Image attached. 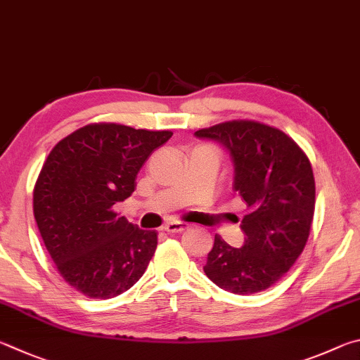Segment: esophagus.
Returning <instances> with one entry per match:
<instances>
[{
  "label": "esophagus",
  "instance_id": "1",
  "mask_svg": "<svg viewBox=\"0 0 360 360\" xmlns=\"http://www.w3.org/2000/svg\"><path fill=\"white\" fill-rule=\"evenodd\" d=\"M186 229H188V224L179 223V221H172L164 226V231L169 232V234H180V232H184Z\"/></svg>",
  "mask_w": 360,
  "mask_h": 360
}]
</instances>
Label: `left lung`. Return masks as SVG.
<instances>
[{
    "instance_id": "1",
    "label": "left lung",
    "mask_w": 360,
    "mask_h": 360,
    "mask_svg": "<svg viewBox=\"0 0 360 360\" xmlns=\"http://www.w3.org/2000/svg\"><path fill=\"white\" fill-rule=\"evenodd\" d=\"M194 136L229 151L232 188L248 210L242 248L215 236L204 272L224 291H264L294 266L310 236L316 191L311 164L291 137L257 122H228Z\"/></svg>"
}]
</instances>
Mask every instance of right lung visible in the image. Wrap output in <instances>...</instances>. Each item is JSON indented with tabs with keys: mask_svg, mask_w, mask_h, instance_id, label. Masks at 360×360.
Masks as SVG:
<instances>
[{
	"mask_svg": "<svg viewBox=\"0 0 360 360\" xmlns=\"http://www.w3.org/2000/svg\"><path fill=\"white\" fill-rule=\"evenodd\" d=\"M170 131L86 124L50 151L37 176L33 210L44 245L66 283L86 297L112 299L136 285L158 245L113 212Z\"/></svg>",
	"mask_w": 360,
	"mask_h": 360,
	"instance_id": "obj_1",
	"label": "right lung"
}]
</instances>
